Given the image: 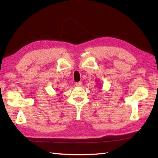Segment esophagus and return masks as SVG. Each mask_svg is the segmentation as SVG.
<instances>
[{"label": "esophagus", "mask_w": 158, "mask_h": 158, "mask_svg": "<svg viewBox=\"0 0 158 158\" xmlns=\"http://www.w3.org/2000/svg\"><path fill=\"white\" fill-rule=\"evenodd\" d=\"M75 85L77 87H81L82 85V82L81 81H79V82H77L75 83Z\"/></svg>", "instance_id": "34e87169"}]
</instances>
